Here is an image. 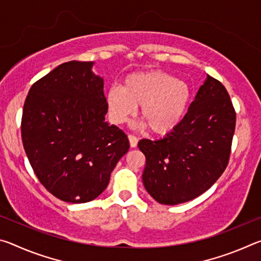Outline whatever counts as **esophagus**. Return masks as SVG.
I'll list each match as a JSON object with an SVG mask.
<instances>
[{"instance_id": "1", "label": "esophagus", "mask_w": 261, "mask_h": 261, "mask_svg": "<svg viewBox=\"0 0 261 261\" xmlns=\"http://www.w3.org/2000/svg\"><path fill=\"white\" fill-rule=\"evenodd\" d=\"M138 138L134 135H129V141H130V146L131 147H136L137 144H138Z\"/></svg>"}]
</instances>
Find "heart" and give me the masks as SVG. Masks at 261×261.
I'll return each instance as SVG.
<instances>
[{"instance_id": "b5f03b06", "label": "heart", "mask_w": 261, "mask_h": 261, "mask_svg": "<svg viewBox=\"0 0 261 261\" xmlns=\"http://www.w3.org/2000/svg\"><path fill=\"white\" fill-rule=\"evenodd\" d=\"M191 101L189 84L173 74L152 70L127 74L120 86L106 93L109 116L115 123H125L137 113L153 134L166 135L177 127Z\"/></svg>"}]
</instances>
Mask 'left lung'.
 I'll list each match as a JSON object with an SVG mask.
<instances>
[{
    "label": "left lung",
    "instance_id": "left-lung-1",
    "mask_svg": "<svg viewBox=\"0 0 261 261\" xmlns=\"http://www.w3.org/2000/svg\"><path fill=\"white\" fill-rule=\"evenodd\" d=\"M235 125L226 87L207 76L177 127L162 139L138 143L146 158V191L163 205L182 204L207 191L227 168Z\"/></svg>",
    "mask_w": 261,
    "mask_h": 261
}]
</instances>
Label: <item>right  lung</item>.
I'll return each mask as SVG.
<instances>
[{"label":"right lung","instance_id":"obj_1","mask_svg":"<svg viewBox=\"0 0 261 261\" xmlns=\"http://www.w3.org/2000/svg\"><path fill=\"white\" fill-rule=\"evenodd\" d=\"M93 64L65 62L35 82L21 117L35 175L53 196L72 204L100 196L130 147L124 132L105 121L103 79L92 72Z\"/></svg>","mask_w":261,"mask_h":261}]
</instances>
